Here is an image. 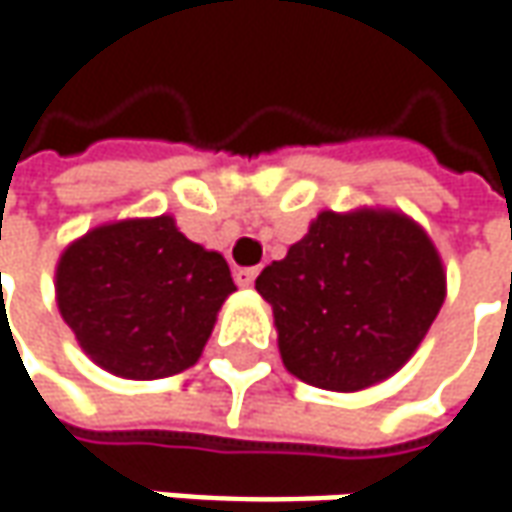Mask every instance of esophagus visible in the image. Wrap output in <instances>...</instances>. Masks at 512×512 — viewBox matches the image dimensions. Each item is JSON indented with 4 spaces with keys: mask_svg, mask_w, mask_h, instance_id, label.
I'll use <instances>...</instances> for the list:
<instances>
[{
    "mask_svg": "<svg viewBox=\"0 0 512 512\" xmlns=\"http://www.w3.org/2000/svg\"><path fill=\"white\" fill-rule=\"evenodd\" d=\"M257 278V269L255 266H240V269H234V283L237 286H243V289H249Z\"/></svg>",
    "mask_w": 512,
    "mask_h": 512,
    "instance_id": "obj_1",
    "label": "esophagus"
}]
</instances>
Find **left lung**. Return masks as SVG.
Returning <instances> with one entry per match:
<instances>
[{
    "mask_svg": "<svg viewBox=\"0 0 512 512\" xmlns=\"http://www.w3.org/2000/svg\"><path fill=\"white\" fill-rule=\"evenodd\" d=\"M255 289L275 312L286 369L355 392L410 361L444 303V266L404 214L321 212Z\"/></svg>",
    "mask_w": 512,
    "mask_h": 512,
    "instance_id": "left-lung-1",
    "label": "left lung"
}]
</instances>
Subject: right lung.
<instances>
[{
	"label": "right lung",
	"mask_w": 512,
	"mask_h": 512,
	"mask_svg": "<svg viewBox=\"0 0 512 512\" xmlns=\"http://www.w3.org/2000/svg\"><path fill=\"white\" fill-rule=\"evenodd\" d=\"M232 292L223 255L191 243L166 214L100 226L56 266V303L79 346L131 381L194 367Z\"/></svg>",
	"instance_id": "right-lung-1"
}]
</instances>
